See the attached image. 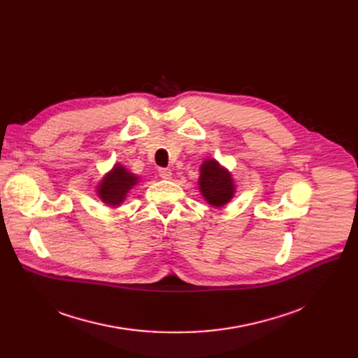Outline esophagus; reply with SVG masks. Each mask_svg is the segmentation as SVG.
I'll list each match as a JSON object with an SVG mask.
<instances>
[{
    "mask_svg": "<svg viewBox=\"0 0 358 358\" xmlns=\"http://www.w3.org/2000/svg\"><path fill=\"white\" fill-rule=\"evenodd\" d=\"M158 174L164 180H171V177H173V173H171V169H169V168H161Z\"/></svg>",
    "mask_w": 358,
    "mask_h": 358,
    "instance_id": "esophagus-1",
    "label": "esophagus"
}]
</instances>
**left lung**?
<instances>
[{
    "instance_id": "8db88e82",
    "label": "left lung",
    "mask_w": 358,
    "mask_h": 358,
    "mask_svg": "<svg viewBox=\"0 0 358 358\" xmlns=\"http://www.w3.org/2000/svg\"><path fill=\"white\" fill-rule=\"evenodd\" d=\"M197 185L204 201L215 209L224 208L236 193L232 173L215 158H206L201 162Z\"/></svg>"
}]
</instances>
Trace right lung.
Instances as JSON below:
<instances>
[{
  "label": "right lung",
  "instance_id": "obj_1",
  "mask_svg": "<svg viewBox=\"0 0 358 358\" xmlns=\"http://www.w3.org/2000/svg\"><path fill=\"white\" fill-rule=\"evenodd\" d=\"M141 181L139 176L134 174L123 165L116 162L96 185L97 197L111 209L120 208L130 190Z\"/></svg>",
  "mask_w": 358,
  "mask_h": 358
}]
</instances>
